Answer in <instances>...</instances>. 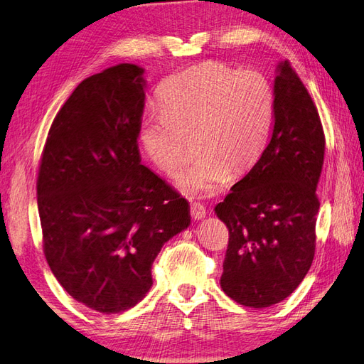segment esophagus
<instances>
[{
  "label": "esophagus",
  "instance_id": "34e87169",
  "mask_svg": "<svg viewBox=\"0 0 364 364\" xmlns=\"http://www.w3.org/2000/svg\"><path fill=\"white\" fill-rule=\"evenodd\" d=\"M191 215L193 220L198 221V220L206 217V208H204L203 204L193 201V203H191Z\"/></svg>",
  "mask_w": 364,
  "mask_h": 364
}]
</instances>
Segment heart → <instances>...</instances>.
I'll use <instances>...</instances> for the list:
<instances>
[{
	"mask_svg": "<svg viewBox=\"0 0 364 364\" xmlns=\"http://www.w3.org/2000/svg\"><path fill=\"white\" fill-rule=\"evenodd\" d=\"M160 109L151 107L139 124L146 154L167 175H184L192 195L215 193L232 175L245 173L262 155L271 135L275 97L271 81L258 70L206 61L173 73L158 90Z\"/></svg>",
	"mask_w": 364,
	"mask_h": 364,
	"instance_id": "obj_1",
	"label": "heart"
}]
</instances>
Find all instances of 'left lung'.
I'll return each instance as SVG.
<instances>
[{"label":"left lung","instance_id":"8db88e82","mask_svg":"<svg viewBox=\"0 0 364 364\" xmlns=\"http://www.w3.org/2000/svg\"><path fill=\"white\" fill-rule=\"evenodd\" d=\"M275 72L271 141L215 206L229 229L221 289L255 309L283 301L311 269L324 160L323 126L309 92L287 61Z\"/></svg>","mask_w":364,"mask_h":364}]
</instances>
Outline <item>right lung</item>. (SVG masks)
I'll use <instances>...</instances> for the list:
<instances>
[{
    "label": "right lung",
    "instance_id": "right-lung-1",
    "mask_svg": "<svg viewBox=\"0 0 364 364\" xmlns=\"http://www.w3.org/2000/svg\"><path fill=\"white\" fill-rule=\"evenodd\" d=\"M143 73L123 63L80 82L50 126L36 181L50 271L102 314L143 300L154 259L191 225L189 203L141 164Z\"/></svg>",
    "mask_w": 364,
    "mask_h": 364
}]
</instances>
